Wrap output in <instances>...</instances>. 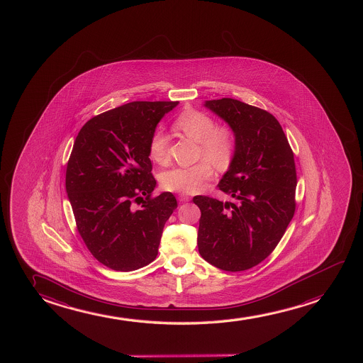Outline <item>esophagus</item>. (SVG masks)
<instances>
[{"instance_id": "esophagus-1", "label": "esophagus", "mask_w": 363, "mask_h": 363, "mask_svg": "<svg viewBox=\"0 0 363 363\" xmlns=\"http://www.w3.org/2000/svg\"><path fill=\"white\" fill-rule=\"evenodd\" d=\"M178 199H179V201H180V203H185V201H189L190 196H189V195H186V194H179Z\"/></svg>"}]
</instances>
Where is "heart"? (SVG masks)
Masks as SVG:
<instances>
[{
	"label": "heart",
	"instance_id": "obj_1",
	"mask_svg": "<svg viewBox=\"0 0 363 363\" xmlns=\"http://www.w3.org/2000/svg\"><path fill=\"white\" fill-rule=\"evenodd\" d=\"M174 127L188 138L199 143V157L205 158L190 167H177L162 174L164 188L180 193L193 194L204 188L213 178L214 168L228 170L235 158L238 137L229 124H216L214 118L198 109H185L174 121ZM149 157L154 163L165 165L169 162L168 137L154 132L149 140Z\"/></svg>",
	"mask_w": 363,
	"mask_h": 363
}]
</instances>
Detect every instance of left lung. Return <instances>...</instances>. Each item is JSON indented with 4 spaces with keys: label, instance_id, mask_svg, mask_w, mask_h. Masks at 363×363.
I'll return each mask as SVG.
<instances>
[{
    "label": "left lung",
    "instance_id": "1",
    "mask_svg": "<svg viewBox=\"0 0 363 363\" xmlns=\"http://www.w3.org/2000/svg\"><path fill=\"white\" fill-rule=\"evenodd\" d=\"M205 107L235 129V158L218 185L235 201L193 198L201 211L198 247L221 270H249L275 250L295 214L294 152L267 111L233 98L206 101Z\"/></svg>",
    "mask_w": 363,
    "mask_h": 363
}]
</instances>
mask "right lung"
Returning a JSON list of instances; mask_svg holds the SVG:
<instances>
[{"label":"right lung","mask_w":363,"mask_h":363,"mask_svg":"<svg viewBox=\"0 0 363 363\" xmlns=\"http://www.w3.org/2000/svg\"><path fill=\"white\" fill-rule=\"evenodd\" d=\"M179 102H130L91 118L67 163L66 190L78 234L101 264L138 270L158 255L164 225L177 209L172 193L152 196L148 145Z\"/></svg>","instance_id":"obj_1"}]
</instances>
